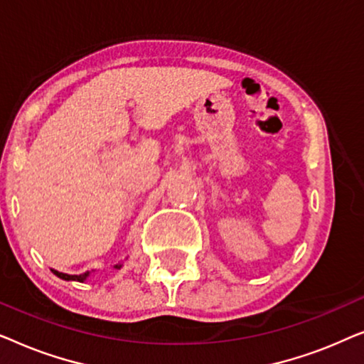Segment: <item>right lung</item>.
<instances>
[{
  "label": "right lung",
  "mask_w": 364,
  "mask_h": 364,
  "mask_svg": "<svg viewBox=\"0 0 364 364\" xmlns=\"http://www.w3.org/2000/svg\"><path fill=\"white\" fill-rule=\"evenodd\" d=\"M122 265H114V268H121ZM54 275L56 277H59V278H63V280H73V282H84L86 280V278L89 277V273L91 272H86V273H81V275H68V273H61V272H58V270H51Z\"/></svg>",
  "instance_id": "add662e5"
}]
</instances>
